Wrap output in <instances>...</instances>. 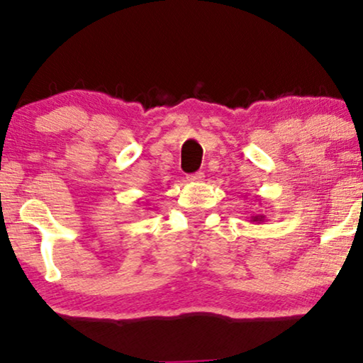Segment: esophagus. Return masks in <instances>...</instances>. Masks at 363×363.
<instances>
[{
  "instance_id": "obj_1",
  "label": "esophagus",
  "mask_w": 363,
  "mask_h": 363,
  "mask_svg": "<svg viewBox=\"0 0 363 363\" xmlns=\"http://www.w3.org/2000/svg\"><path fill=\"white\" fill-rule=\"evenodd\" d=\"M187 181L189 182H203L204 181V172H196L187 176Z\"/></svg>"
}]
</instances>
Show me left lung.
I'll use <instances>...</instances> for the list:
<instances>
[{
  "label": "left lung",
  "mask_w": 363,
  "mask_h": 363,
  "mask_svg": "<svg viewBox=\"0 0 363 363\" xmlns=\"http://www.w3.org/2000/svg\"><path fill=\"white\" fill-rule=\"evenodd\" d=\"M266 221V218L263 214H253L250 218V223H256V224H263Z\"/></svg>",
  "instance_id": "obj_1"
}]
</instances>
